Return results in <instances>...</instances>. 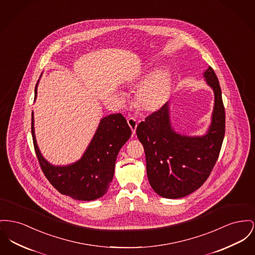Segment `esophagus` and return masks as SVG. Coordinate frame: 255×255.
Returning <instances> with one entry per match:
<instances>
[{"label":"esophagus","instance_id":"34e87169","mask_svg":"<svg viewBox=\"0 0 255 255\" xmlns=\"http://www.w3.org/2000/svg\"><path fill=\"white\" fill-rule=\"evenodd\" d=\"M127 122H128V124H129L130 128L132 129V133L135 134V129H136V126H137V121H136V120L134 119V118H129V119L127 120Z\"/></svg>","mask_w":255,"mask_h":255}]
</instances>
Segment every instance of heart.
I'll return each instance as SVG.
<instances>
[{
	"label": "heart",
	"mask_w": 255,
	"mask_h": 255,
	"mask_svg": "<svg viewBox=\"0 0 255 255\" xmlns=\"http://www.w3.org/2000/svg\"><path fill=\"white\" fill-rule=\"evenodd\" d=\"M170 88L169 75L165 70H158L142 84L136 94L137 105L147 112L158 110L163 103Z\"/></svg>",
	"instance_id": "obj_1"
}]
</instances>
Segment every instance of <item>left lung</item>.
Returning <instances> with one entry per match:
<instances>
[{
	"instance_id": "obj_1",
	"label": "left lung",
	"mask_w": 255,
	"mask_h": 255,
	"mask_svg": "<svg viewBox=\"0 0 255 255\" xmlns=\"http://www.w3.org/2000/svg\"><path fill=\"white\" fill-rule=\"evenodd\" d=\"M203 76L215 93L212 122L206 135L177 134L170 125L168 103L145 118L135 130L145 152L150 186L165 198H180L200 188L220 155L225 133L222 90L211 66Z\"/></svg>"
}]
</instances>
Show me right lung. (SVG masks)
I'll use <instances>...</instances> for the list:
<instances>
[{"label": "right lung", "instance_id": "right-lung-1", "mask_svg": "<svg viewBox=\"0 0 255 255\" xmlns=\"http://www.w3.org/2000/svg\"><path fill=\"white\" fill-rule=\"evenodd\" d=\"M31 135L38 163L53 187L60 194L73 199L90 201L107 193L114 177L118 154L132 135V131L121 114L106 117L100 121L83 157L66 166L51 165L41 155L34 135L33 114H31Z\"/></svg>", "mask_w": 255, "mask_h": 255}]
</instances>
